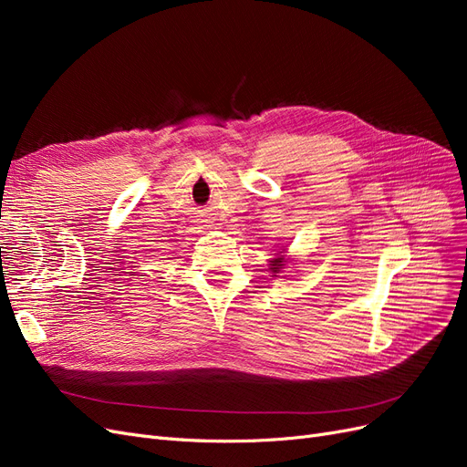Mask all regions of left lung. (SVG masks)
<instances>
[{
  "instance_id": "1",
  "label": "left lung",
  "mask_w": 467,
  "mask_h": 467,
  "mask_svg": "<svg viewBox=\"0 0 467 467\" xmlns=\"http://www.w3.org/2000/svg\"><path fill=\"white\" fill-rule=\"evenodd\" d=\"M290 261L292 259L286 257V249H280L278 253H275L273 259H268V271L273 273V276H278V275H282V271H285Z\"/></svg>"
}]
</instances>
